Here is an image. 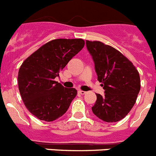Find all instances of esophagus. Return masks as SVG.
<instances>
[{
    "mask_svg": "<svg viewBox=\"0 0 156 156\" xmlns=\"http://www.w3.org/2000/svg\"><path fill=\"white\" fill-rule=\"evenodd\" d=\"M78 93H79V94H86V92H85V91H83V90H78Z\"/></svg>",
    "mask_w": 156,
    "mask_h": 156,
    "instance_id": "esophagus-1",
    "label": "esophagus"
}]
</instances>
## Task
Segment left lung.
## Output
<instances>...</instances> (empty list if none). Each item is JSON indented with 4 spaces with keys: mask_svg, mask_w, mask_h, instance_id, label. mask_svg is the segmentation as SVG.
Here are the masks:
<instances>
[{
    "mask_svg": "<svg viewBox=\"0 0 156 156\" xmlns=\"http://www.w3.org/2000/svg\"><path fill=\"white\" fill-rule=\"evenodd\" d=\"M94 62L98 80L105 95L96 94L92 112L107 122H118L129 112L140 89V76L129 59L113 47L101 41H86Z\"/></svg>",
    "mask_w": 156,
    "mask_h": 156,
    "instance_id": "8db88e82",
    "label": "left lung"
}]
</instances>
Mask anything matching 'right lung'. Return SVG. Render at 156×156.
Wrapping results in <instances>:
<instances>
[{
	"instance_id": "right-lung-1",
	"label": "right lung",
	"mask_w": 156,
	"mask_h": 156,
	"mask_svg": "<svg viewBox=\"0 0 156 156\" xmlns=\"http://www.w3.org/2000/svg\"><path fill=\"white\" fill-rule=\"evenodd\" d=\"M84 44L83 39L52 40L21 65L18 74L19 90L25 106L34 116L51 122L68 110L76 90L64 87L55 78Z\"/></svg>"
}]
</instances>
